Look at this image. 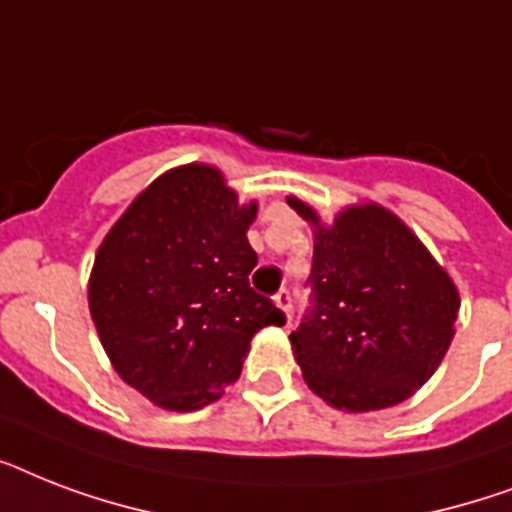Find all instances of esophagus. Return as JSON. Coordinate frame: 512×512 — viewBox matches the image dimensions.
Returning <instances> with one entry per match:
<instances>
[{
    "instance_id": "esophagus-1",
    "label": "esophagus",
    "mask_w": 512,
    "mask_h": 512,
    "mask_svg": "<svg viewBox=\"0 0 512 512\" xmlns=\"http://www.w3.org/2000/svg\"><path fill=\"white\" fill-rule=\"evenodd\" d=\"M273 303H276V308H281L284 311V316H287V324L292 321V295H289V289H281L279 295L273 297Z\"/></svg>"
}]
</instances>
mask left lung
<instances>
[{
  "mask_svg": "<svg viewBox=\"0 0 512 512\" xmlns=\"http://www.w3.org/2000/svg\"><path fill=\"white\" fill-rule=\"evenodd\" d=\"M313 228V311L289 335L308 388L340 412H377L414 396L452 345L460 292L409 225L380 204H353Z\"/></svg>",
  "mask_w": 512,
  "mask_h": 512,
  "instance_id": "8db88e82",
  "label": "left lung"
}]
</instances>
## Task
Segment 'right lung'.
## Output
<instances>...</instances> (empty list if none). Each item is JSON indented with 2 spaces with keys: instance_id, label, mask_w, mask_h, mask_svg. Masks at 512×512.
<instances>
[{
  "instance_id": "add662e5",
  "label": "right lung",
  "mask_w": 512,
  "mask_h": 512,
  "mask_svg": "<svg viewBox=\"0 0 512 512\" xmlns=\"http://www.w3.org/2000/svg\"><path fill=\"white\" fill-rule=\"evenodd\" d=\"M223 172L183 164L135 196L98 247L90 316L111 366L170 412H196L239 380L249 340L284 313L249 287L257 252Z\"/></svg>"
}]
</instances>
